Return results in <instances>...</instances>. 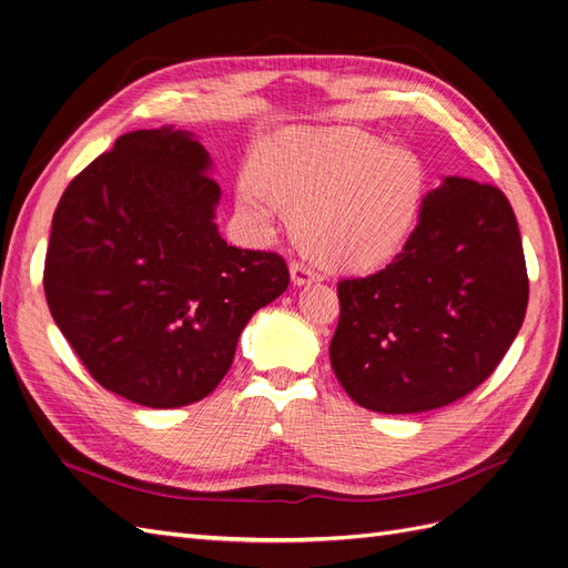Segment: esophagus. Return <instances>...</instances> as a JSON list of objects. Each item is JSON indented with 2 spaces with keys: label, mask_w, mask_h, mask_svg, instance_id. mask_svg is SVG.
Masks as SVG:
<instances>
[{
  "label": "esophagus",
  "mask_w": 568,
  "mask_h": 568,
  "mask_svg": "<svg viewBox=\"0 0 568 568\" xmlns=\"http://www.w3.org/2000/svg\"><path fill=\"white\" fill-rule=\"evenodd\" d=\"M288 272H291V282H294L296 286H305V284H313V282L320 280V274L311 265H305L301 261L291 263Z\"/></svg>",
  "instance_id": "esophagus-1"
}]
</instances>
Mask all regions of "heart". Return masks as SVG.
I'll return each mask as SVG.
<instances>
[{
  "mask_svg": "<svg viewBox=\"0 0 568 568\" xmlns=\"http://www.w3.org/2000/svg\"><path fill=\"white\" fill-rule=\"evenodd\" d=\"M424 194L417 153L353 128L284 134L265 149L261 175L236 180L239 209L255 225H272L282 203L305 248L341 270H374L400 253Z\"/></svg>",
  "mask_w": 568,
  "mask_h": 568,
  "instance_id": "1",
  "label": "heart"
}]
</instances>
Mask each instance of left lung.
Here are the masks:
<instances>
[{
	"mask_svg": "<svg viewBox=\"0 0 568 568\" xmlns=\"http://www.w3.org/2000/svg\"><path fill=\"white\" fill-rule=\"evenodd\" d=\"M338 303L332 369L357 405L415 415L464 398L500 365L528 305L507 196L445 178L393 263L341 280Z\"/></svg>",
	"mask_w": 568,
	"mask_h": 568,
	"instance_id": "8db88e82",
	"label": "left lung"
}]
</instances>
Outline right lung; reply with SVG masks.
Returning a JSON list of instances; mask_svg holds the SVG:
<instances>
[{
    "label": "right lung",
    "mask_w": 568,
    "mask_h": 568,
    "mask_svg": "<svg viewBox=\"0 0 568 568\" xmlns=\"http://www.w3.org/2000/svg\"><path fill=\"white\" fill-rule=\"evenodd\" d=\"M192 132L134 130L68 184L44 296L106 390L168 409L213 393L244 326L288 286L284 257L227 246L220 186Z\"/></svg>",
    "instance_id": "obj_1"
}]
</instances>
